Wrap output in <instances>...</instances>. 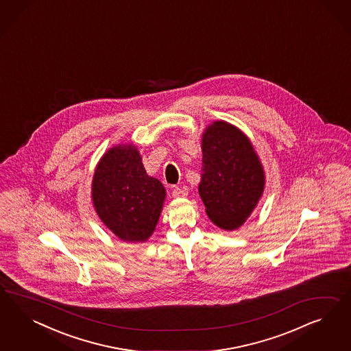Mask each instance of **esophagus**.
Masks as SVG:
<instances>
[{
    "label": "esophagus",
    "mask_w": 351,
    "mask_h": 351,
    "mask_svg": "<svg viewBox=\"0 0 351 351\" xmlns=\"http://www.w3.org/2000/svg\"><path fill=\"white\" fill-rule=\"evenodd\" d=\"M171 194H172V197H175V198H184V197H186V195H188V191H186V189H184V188L173 186V188H172V191H171Z\"/></svg>",
    "instance_id": "1"
}]
</instances>
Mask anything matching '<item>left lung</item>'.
<instances>
[{
  "label": "left lung",
  "instance_id": "1",
  "mask_svg": "<svg viewBox=\"0 0 351 351\" xmlns=\"http://www.w3.org/2000/svg\"><path fill=\"white\" fill-rule=\"evenodd\" d=\"M199 195L219 228L235 230L264 191V171L252 144L237 128L217 121L203 134Z\"/></svg>",
  "mask_w": 351,
  "mask_h": 351
}]
</instances>
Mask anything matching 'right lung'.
<instances>
[{
	"mask_svg": "<svg viewBox=\"0 0 351 351\" xmlns=\"http://www.w3.org/2000/svg\"><path fill=\"white\" fill-rule=\"evenodd\" d=\"M165 188L147 175L132 145L109 149L96 167L93 201L101 221L128 242L147 241L158 223Z\"/></svg>",
	"mask_w": 351,
	"mask_h": 351,
	"instance_id": "1",
	"label": "right lung"
}]
</instances>
